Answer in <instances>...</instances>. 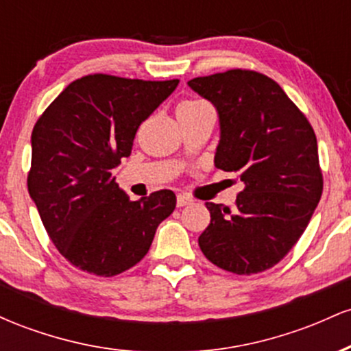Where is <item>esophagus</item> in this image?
Wrapping results in <instances>:
<instances>
[{"label":"esophagus","instance_id":"34e87169","mask_svg":"<svg viewBox=\"0 0 351 351\" xmlns=\"http://www.w3.org/2000/svg\"><path fill=\"white\" fill-rule=\"evenodd\" d=\"M193 199L188 198V196L184 195H178V198H176V206L178 208H183V206H188V204H191Z\"/></svg>","mask_w":351,"mask_h":351}]
</instances>
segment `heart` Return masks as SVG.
Wrapping results in <instances>:
<instances>
[{
	"mask_svg": "<svg viewBox=\"0 0 351 351\" xmlns=\"http://www.w3.org/2000/svg\"><path fill=\"white\" fill-rule=\"evenodd\" d=\"M198 106H206V104H203V102H184V104H181L180 107H198Z\"/></svg>",
	"mask_w": 351,
	"mask_h": 351,
	"instance_id": "obj_1",
	"label": "heart"
}]
</instances>
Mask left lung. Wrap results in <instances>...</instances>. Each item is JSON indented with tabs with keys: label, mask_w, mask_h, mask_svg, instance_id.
<instances>
[{
	"label": "left lung",
	"mask_w": 351,
	"mask_h": 351,
	"mask_svg": "<svg viewBox=\"0 0 351 351\" xmlns=\"http://www.w3.org/2000/svg\"><path fill=\"white\" fill-rule=\"evenodd\" d=\"M188 86L219 117L215 165L237 173L244 189L234 209L206 203L204 256L224 271L251 276L284 259L307 228L324 180L312 125L276 80L232 69Z\"/></svg>",
	"instance_id": "obj_1"
}]
</instances>
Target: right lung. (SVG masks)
<instances>
[{"label": "right lung", "mask_w": 351, "mask_h": 351, "mask_svg": "<svg viewBox=\"0 0 351 351\" xmlns=\"http://www.w3.org/2000/svg\"><path fill=\"white\" fill-rule=\"evenodd\" d=\"M178 82L86 75L36 122L27 189L51 241L80 271L112 277L134 267L175 209L170 189L130 201L112 170Z\"/></svg>", "instance_id": "right-lung-1"}]
</instances>
